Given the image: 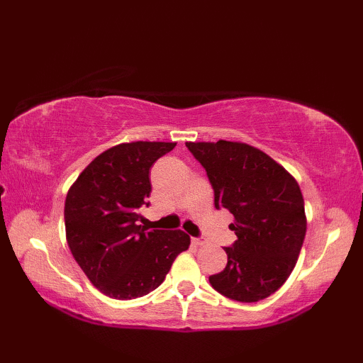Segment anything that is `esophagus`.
<instances>
[{
	"label": "esophagus",
	"instance_id": "obj_1",
	"mask_svg": "<svg viewBox=\"0 0 363 363\" xmlns=\"http://www.w3.org/2000/svg\"><path fill=\"white\" fill-rule=\"evenodd\" d=\"M191 242H194V245H196V246H204L207 243L204 237H194L191 238Z\"/></svg>",
	"mask_w": 363,
	"mask_h": 363
}]
</instances>
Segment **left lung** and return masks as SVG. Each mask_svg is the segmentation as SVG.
Instances as JSON below:
<instances>
[{"instance_id":"left-lung-1","label":"left lung","mask_w":363,"mask_h":363,"mask_svg":"<svg viewBox=\"0 0 363 363\" xmlns=\"http://www.w3.org/2000/svg\"><path fill=\"white\" fill-rule=\"evenodd\" d=\"M206 168L215 209L234 215L237 240L225 248L228 264L209 276L223 296L256 303L282 287L306 237L304 199L295 177L276 160L240 142H187Z\"/></svg>"}]
</instances>
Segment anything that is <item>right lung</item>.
Wrapping results in <instances>:
<instances>
[{
    "instance_id": "right-lung-1",
    "label": "right lung",
    "mask_w": 363,
    "mask_h": 363,
    "mask_svg": "<svg viewBox=\"0 0 363 363\" xmlns=\"http://www.w3.org/2000/svg\"><path fill=\"white\" fill-rule=\"evenodd\" d=\"M176 143L130 142L99 154L65 199V233L74 260L104 295L134 299L164 282L177 254L189 250L181 229L148 230L138 209L148 206L150 168Z\"/></svg>"
}]
</instances>
